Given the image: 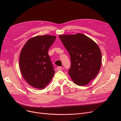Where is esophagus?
Here are the masks:
<instances>
[{
	"label": "esophagus",
	"instance_id": "34e87169",
	"mask_svg": "<svg viewBox=\"0 0 121 121\" xmlns=\"http://www.w3.org/2000/svg\"><path fill=\"white\" fill-rule=\"evenodd\" d=\"M62 69V68L61 67H58L57 68V69L58 71H60V70H61V69Z\"/></svg>",
	"mask_w": 121,
	"mask_h": 121
}]
</instances>
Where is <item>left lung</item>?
<instances>
[{
    "instance_id": "1",
    "label": "left lung",
    "mask_w": 121,
    "mask_h": 121,
    "mask_svg": "<svg viewBox=\"0 0 121 121\" xmlns=\"http://www.w3.org/2000/svg\"><path fill=\"white\" fill-rule=\"evenodd\" d=\"M59 37L71 57L69 74L73 82L79 86L88 84L96 78L100 69L101 53L99 46L81 33Z\"/></svg>"
}]
</instances>
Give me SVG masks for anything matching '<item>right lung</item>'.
I'll return each instance as SVG.
<instances>
[{
  "mask_svg": "<svg viewBox=\"0 0 121 121\" xmlns=\"http://www.w3.org/2000/svg\"><path fill=\"white\" fill-rule=\"evenodd\" d=\"M55 39V36L47 35L33 37L21 51L19 63L22 74L34 88H44L54 76L55 71L48 52Z\"/></svg>",
  "mask_w": 121,
  "mask_h": 121,
  "instance_id": "1",
  "label": "right lung"
}]
</instances>
